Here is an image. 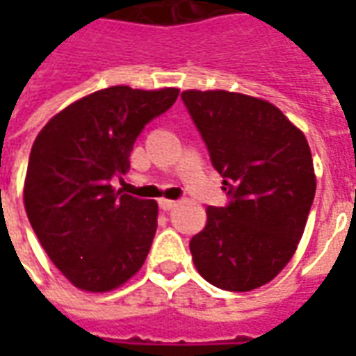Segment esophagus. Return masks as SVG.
I'll return each mask as SVG.
<instances>
[{"label": "esophagus", "instance_id": "1", "mask_svg": "<svg viewBox=\"0 0 356 356\" xmlns=\"http://www.w3.org/2000/svg\"><path fill=\"white\" fill-rule=\"evenodd\" d=\"M160 204V208L163 209V211H170V209H173L175 206H177V202L175 200H168V198H162V200L158 202Z\"/></svg>", "mask_w": 356, "mask_h": 356}]
</instances>
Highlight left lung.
Segmentation results:
<instances>
[{"instance_id":"obj_1","label":"left lung","mask_w":356,"mask_h":356,"mask_svg":"<svg viewBox=\"0 0 356 356\" xmlns=\"http://www.w3.org/2000/svg\"><path fill=\"white\" fill-rule=\"evenodd\" d=\"M231 196L206 209L208 225L191 240L196 270L221 290L270 282L298 250L316 191L303 131L265 99L225 89L183 91Z\"/></svg>"}]
</instances>
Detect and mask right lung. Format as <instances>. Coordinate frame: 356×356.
Returning a JSON list of instances; mask_svg holds the SVG:
<instances>
[{"label": "right lung", "mask_w": 356, "mask_h": 356, "mask_svg": "<svg viewBox=\"0 0 356 356\" xmlns=\"http://www.w3.org/2000/svg\"><path fill=\"white\" fill-rule=\"evenodd\" d=\"M177 95V88L101 89L68 104L38 133L24 209L45 254L76 288L116 290L147 259L158 204L122 194L110 179L129 170L135 139Z\"/></svg>", "instance_id": "add662e5"}]
</instances>
